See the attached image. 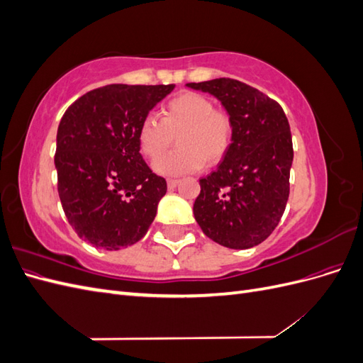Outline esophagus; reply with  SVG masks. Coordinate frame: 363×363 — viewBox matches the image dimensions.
I'll use <instances>...</instances> for the list:
<instances>
[{
	"label": "esophagus",
	"instance_id": "1",
	"mask_svg": "<svg viewBox=\"0 0 363 363\" xmlns=\"http://www.w3.org/2000/svg\"><path fill=\"white\" fill-rule=\"evenodd\" d=\"M180 180H175V179H169L168 180V189H175L179 186Z\"/></svg>",
	"mask_w": 363,
	"mask_h": 363
}]
</instances>
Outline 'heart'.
I'll list each match as a JSON object with an SVG mask.
<instances>
[{
    "instance_id": "obj_1",
    "label": "heart",
    "mask_w": 363,
    "mask_h": 363,
    "mask_svg": "<svg viewBox=\"0 0 363 363\" xmlns=\"http://www.w3.org/2000/svg\"><path fill=\"white\" fill-rule=\"evenodd\" d=\"M162 119L148 115L139 125L138 142L142 155L151 162L160 158L179 135V150L155 163V171L167 177L200 171L204 163L221 162L232 144L230 116L215 111L207 96L184 91L175 95L162 111Z\"/></svg>"
}]
</instances>
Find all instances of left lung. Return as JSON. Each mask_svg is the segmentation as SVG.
Returning a JSON list of instances; mask_svg holds the SVG:
<instances>
[{
  "label": "left lung",
  "mask_w": 363,
  "mask_h": 363,
  "mask_svg": "<svg viewBox=\"0 0 363 363\" xmlns=\"http://www.w3.org/2000/svg\"><path fill=\"white\" fill-rule=\"evenodd\" d=\"M213 95L232 119V144L215 172L200 180L194 216L216 244L245 250L277 227L289 196L294 160L283 108L255 87L233 79L188 83Z\"/></svg>",
  "instance_id": "obj_1"
}]
</instances>
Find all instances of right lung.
Returning <instances> with one entry per match:
<instances>
[{
  "label": "right lung",
  "mask_w": 363,
  "mask_h": 363,
  "mask_svg": "<svg viewBox=\"0 0 363 363\" xmlns=\"http://www.w3.org/2000/svg\"><path fill=\"white\" fill-rule=\"evenodd\" d=\"M174 84H107L84 94L60 119L54 164L68 223L86 242L116 251L145 236L167 182L140 156L142 119Z\"/></svg>",
  "instance_id": "add662e5"
}]
</instances>
